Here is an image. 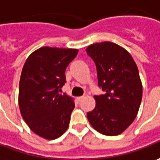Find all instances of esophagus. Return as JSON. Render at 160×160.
I'll use <instances>...</instances> for the list:
<instances>
[{"label":"esophagus","instance_id":"1","mask_svg":"<svg viewBox=\"0 0 160 160\" xmlns=\"http://www.w3.org/2000/svg\"><path fill=\"white\" fill-rule=\"evenodd\" d=\"M83 99V97H77V102H80L81 100Z\"/></svg>","mask_w":160,"mask_h":160}]
</instances>
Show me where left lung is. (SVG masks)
<instances>
[{
  "instance_id": "left-lung-1",
  "label": "left lung",
  "mask_w": 160,
  "mask_h": 160,
  "mask_svg": "<svg viewBox=\"0 0 160 160\" xmlns=\"http://www.w3.org/2000/svg\"><path fill=\"white\" fill-rule=\"evenodd\" d=\"M87 53L97 66L98 87L96 107L87 113L91 126L105 135H117L135 120L140 107L142 87L133 58L112 42L92 44Z\"/></svg>"
}]
</instances>
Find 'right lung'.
Segmentation results:
<instances>
[{
  "label": "right lung",
  "instance_id": "right-lung-1",
  "mask_svg": "<svg viewBox=\"0 0 160 160\" xmlns=\"http://www.w3.org/2000/svg\"><path fill=\"white\" fill-rule=\"evenodd\" d=\"M78 49L43 47L25 61L19 82L20 112L32 131L53 140L69 127L75 104L72 97L60 94L66 82L65 69Z\"/></svg>",
  "mask_w": 160,
  "mask_h": 160
}]
</instances>
